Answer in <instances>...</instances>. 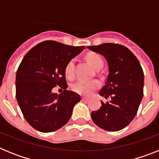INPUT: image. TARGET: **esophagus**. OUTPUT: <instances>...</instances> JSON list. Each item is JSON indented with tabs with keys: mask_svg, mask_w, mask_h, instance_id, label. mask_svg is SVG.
<instances>
[{
	"mask_svg": "<svg viewBox=\"0 0 159 159\" xmlns=\"http://www.w3.org/2000/svg\"><path fill=\"white\" fill-rule=\"evenodd\" d=\"M89 99L88 98H86V97H82V101H88Z\"/></svg>",
	"mask_w": 159,
	"mask_h": 159,
	"instance_id": "esophagus-1",
	"label": "esophagus"
}]
</instances>
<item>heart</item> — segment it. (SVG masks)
Returning a JSON list of instances; mask_svg holds the SVG:
<instances>
[{
  "label": "heart",
  "mask_w": 159,
  "mask_h": 159,
  "mask_svg": "<svg viewBox=\"0 0 159 159\" xmlns=\"http://www.w3.org/2000/svg\"><path fill=\"white\" fill-rule=\"evenodd\" d=\"M87 60L88 61L91 65L96 70L100 69L103 65V61L101 58L100 56H99L96 53H89L87 56ZM75 59H71V60L67 63L64 68V72H65L66 76L68 78H72L74 76V65H75ZM100 87V83L98 80H79L76 82L71 85V89L76 93L83 95H89L94 92L95 90Z\"/></svg>",
  "instance_id": "b5f03b06"
}]
</instances>
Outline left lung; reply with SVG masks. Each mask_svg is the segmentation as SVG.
Here are the masks:
<instances>
[{"instance_id": "obj_1", "label": "left lung", "mask_w": 159, "mask_h": 159, "mask_svg": "<svg viewBox=\"0 0 159 159\" xmlns=\"http://www.w3.org/2000/svg\"><path fill=\"white\" fill-rule=\"evenodd\" d=\"M92 51L102 55L108 64L106 84L99 95L110 102L92 112L95 125L108 131H118L133 120L143 96L144 74L139 61L125 46L114 43L88 46Z\"/></svg>"}]
</instances>
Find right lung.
<instances>
[{
	"instance_id": "add662e5",
	"label": "right lung",
	"mask_w": 159,
	"mask_h": 159,
	"mask_svg": "<svg viewBox=\"0 0 159 159\" xmlns=\"http://www.w3.org/2000/svg\"><path fill=\"white\" fill-rule=\"evenodd\" d=\"M85 48L46 40L30 49L16 75V97L26 121L40 132H52L69 121L80 95L66 90L64 68L71 59ZM60 86L63 93H53Z\"/></svg>"
}]
</instances>
